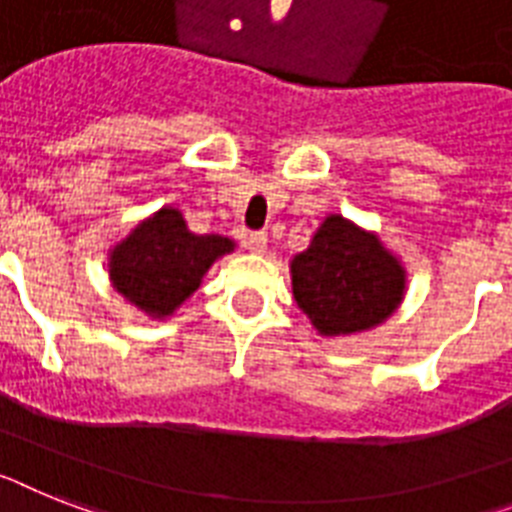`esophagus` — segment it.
I'll use <instances>...</instances> for the list:
<instances>
[{
  "instance_id": "esophagus-1",
  "label": "esophagus",
  "mask_w": 512,
  "mask_h": 512,
  "mask_svg": "<svg viewBox=\"0 0 512 512\" xmlns=\"http://www.w3.org/2000/svg\"><path fill=\"white\" fill-rule=\"evenodd\" d=\"M244 247H247L252 255H263L265 249H268V236L255 231V234H249L247 239H244Z\"/></svg>"
}]
</instances>
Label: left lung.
<instances>
[{
	"label": "left lung",
	"mask_w": 512,
	"mask_h": 512,
	"mask_svg": "<svg viewBox=\"0 0 512 512\" xmlns=\"http://www.w3.org/2000/svg\"><path fill=\"white\" fill-rule=\"evenodd\" d=\"M291 289L320 336H354L401 307L406 268L375 231L330 213L291 260Z\"/></svg>",
	"instance_id": "8db88e82"
}]
</instances>
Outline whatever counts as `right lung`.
<instances>
[{
	"label": "right lung",
	"instance_id": "add662e5",
	"mask_svg": "<svg viewBox=\"0 0 512 512\" xmlns=\"http://www.w3.org/2000/svg\"><path fill=\"white\" fill-rule=\"evenodd\" d=\"M234 249L229 236L192 234L182 210L163 205L109 249V281L132 307L166 320L200 289L210 265Z\"/></svg>",
	"mask_w": 512,
	"mask_h": 512
}]
</instances>
